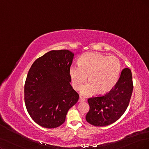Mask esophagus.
Masks as SVG:
<instances>
[{"label":"esophagus","instance_id":"esophagus-1","mask_svg":"<svg viewBox=\"0 0 149 149\" xmlns=\"http://www.w3.org/2000/svg\"><path fill=\"white\" fill-rule=\"evenodd\" d=\"M85 101V99H84V97H82L80 96V97H79V102H84Z\"/></svg>","mask_w":149,"mask_h":149}]
</instances>
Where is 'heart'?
<instances>
[{
    "label": "heart",
    "mask_w": 149,
    "mask_h": 149,
    "mask_svg": "<svg viewBox=\"0 0 149 149\" xmlns=\"http://www.w3.org/2000/svg\"><path fill=\"white\" fill-rule=\"evenodd\" d=\"M79 64V66H70V81L75 90H79L88 77V84L81 89L85 95H91L95 91L97 94L108 92L117 82L121 69L120 62L116 57L93 52L82 54Z\"/></svg>",
    "instance_id": "1"
}]
</instances>
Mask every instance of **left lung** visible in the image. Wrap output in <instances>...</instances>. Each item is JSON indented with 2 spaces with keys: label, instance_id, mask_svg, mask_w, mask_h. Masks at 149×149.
Returning <instances> with one entry per match:
<instances>
[{
  "label": "left lung",
  "instance_id": "left-lung-1",
  "mask_svg": "<svg viewBox=\"0 0 149 149\" xmlns=\"http://www.w3.org/2000/svg\"><path fill=\"white\" fill-rule=\"evenodd\" d=\"M133 90L131 71L125 68L109 93L88 98L90 110L86 115L87 122L95 126H104L116 122L127 109Z\"/></svg>",
  "mask_w": 149,
  "mask_h": 149
}]
</instances>
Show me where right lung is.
Returning <instances> with one entry per match:
<instances>
[{"label": "right lung", "mask_w": 149, "mask_h": 149, "mask_svg": "<svg viewBox=\"0 0 149 149\" xmlns=\"http://www.w3.org/2000/svg\"><path fill=\"white\" fill-rule=\"evenodd\" d=\"M74 54L68 49L52 50L31 65L24 84V102L34 122L47 128L63 124L79 95L70 84L69 69Z\"/></svg>", "instance_id": "obj_1"}]
</instances>
